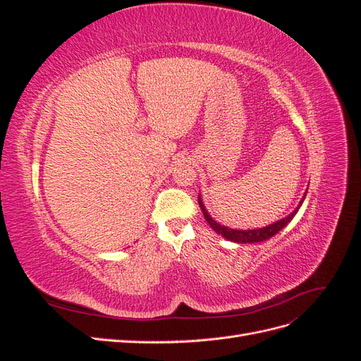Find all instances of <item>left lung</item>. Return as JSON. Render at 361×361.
<instances>
[{"label": "left lung", "instance_id": "left-lung-1", "mask_svg": "<svg viewBox=\"0 0 361 361\" xmlns=\"http://www.w3.org/2000/svg\"><path fill=\"white\" fill-rule=\"evenodd\" d=\"M304 197H305V194H304ZM304 197L301 199L300 204H298L297 207H295V211H293L292 214H289L286 218H283V220L272 223V224H269V226H267V227L251 228V231H236V228H231V227H226V226L218 224V223L214 220V218L209 215V212L206 211V207H204V204H203V202H202V199H200V195H199V204H200V207H202V212H203V215H204V220L207 221V224H209L218 235H221L223 238L228 239V241H233V243H238V244H253V243L267 241V239H269V238L274 236L276 233H279V232L281 231V228L285 227V226L292 220V218L295 216V214L298 212L300 206H301L302 202H304Z\"/></svg>", "mask_w": 361, "mask_h": 361}]
</instances>
